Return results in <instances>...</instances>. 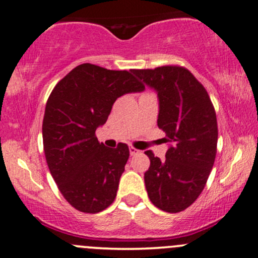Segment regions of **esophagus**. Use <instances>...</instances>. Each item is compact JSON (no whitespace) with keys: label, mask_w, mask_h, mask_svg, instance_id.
Listing matches in <instances>:
<instances>
[{"label":"esophagus","mask_w":258,"mask_h":258,"mask_svg":"<svg viewBox=\"0 0 258 258\" xmlns=\"http://www.w3.org/2000/svg\"><path fill=\"white\" fill-rule=\"evenodd\" d=\"M138 152H140V151H138V149H136L135 147H130V154H131V155H136Z\"/></svg>","instance_id":"34e87169"}]
</instances>
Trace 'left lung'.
<instances>
[{"label": "left lung", "instance_id": "8db88e82", "mask_svg": "<svg viewBox=\"0 0 258 258\" xmlns=\"http://www.w3.org/2000/svg\"><path fill=\"white\" fill-rule=\"evenodd\" d=\"M159 98L158 127L170 143L165 159L144 152L151 166L144 172L148 197L168 213L183 211L197 200L207 183L217 154L216 110L206 88L185 67L161 66L132 70Z\"/></svg>", "mask_w": 258, "mask_h": 258}]
</instances>
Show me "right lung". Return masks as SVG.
Instances as JSON below:
<instances>
[{
  "instance_id": "add662e5",
  "label": "right lung",
  "mask_w": 258,
  "mask_h": 258,
  "mask_svg": "<svg viewBox=\"0 0 258 258\" xmlns=\"http://www.w3.org/2000/svg\"><path fill=\"white\" fill-rule=\"evenodd\" d=\"M143 89L130 71L83 63L51 92L42 121L45 158L62 196L77 211L98 213L114 202L128 147L107 148L95 131L106 122L116 99Z\"/></svg>"
}]
</instances>
